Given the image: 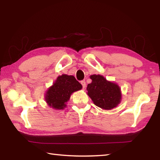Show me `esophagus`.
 Segmentation results:
<instances>
[{
  "label": "esophagus",
  "mask_w": 160,
  "mask_h": 160,
  "mask_svg": "<svg viewBox=\"0 0 160 160\" xmlns=\"http://www.w3.org/2000/svg\"><path fill=\"white\" fill-rule=\"evenodd\" d=\"M81 84L82 85L83 89H85V87H86V82H85V81H84V80L81 81Z\"/></svg>",
  "instance_id": "1"
}]
</instances>
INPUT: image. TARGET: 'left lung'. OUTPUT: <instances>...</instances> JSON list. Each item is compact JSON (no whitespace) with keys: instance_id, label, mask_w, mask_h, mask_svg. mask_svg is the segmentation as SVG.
Segmentation results:
<instances>
[{"instance_id":"obj_1","label":"left lung","mask_w":160,"mask_h":160,"mask_svg":"<svg viewBox=\"0 0 160 160\" xmlns=\"http://www.w3.org/2000/svg\"><path fill=\"white\" fill-rule=\"evenodd\" d=\"M91 83L87 85V95L97 107L111 110L121 102V89L118 84L107 80L101 75H91Z\"/></svg>"}]
</instances>
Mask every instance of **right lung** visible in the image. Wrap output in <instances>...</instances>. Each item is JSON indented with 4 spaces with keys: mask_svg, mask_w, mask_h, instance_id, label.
I'll return each instance as SVG.
<instances>
[{
    "mask_svg": "<svg viewBox=\"0 0 160 160\" xmlns=\"http://www.w3.org/2000/svg\"><path fill=\"white\" fill-rule=\"evenodd\" d=\"M82 86L73 76L62 74L57 78L53 85L47 90L45 100L53 109H64L73 92L82 89Z\"/></svg>",
    "mask_w": 160,
    "mask_h": 160,
    "instance_id": "1",
    "label": "right lung"
}]
</instances>
